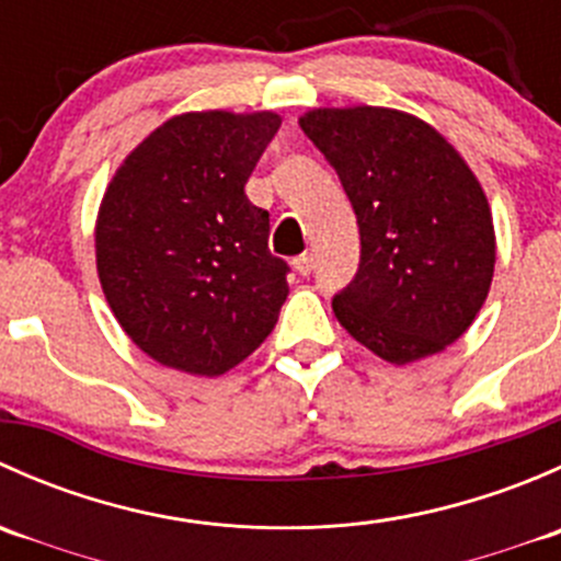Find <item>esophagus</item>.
<instances>
[{"instance_id": "obj_1", "label": "esophagus", "mask_w": 561, "mask_h": 561, "mask_svg": "<svg viewBox=\"0 0 561 561\" xmlns=\"http://www.w3.org/2000/svg\"><path fill=\"white\" fill-rule=\"evenodd\" d=\"M293 268H296L298 274H301V276H309V274H312V268H314L312 254H298V257L293 260Z\"/></svg>"}]
</instances>
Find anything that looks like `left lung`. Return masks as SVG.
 Segmentation results:
<instances>
[{
    "label": "left lung",
    "instance_id": "8db88e82",
    "mask_svg": "<svg viewBox=\"0 0 561 561\" xmlns=\"http://www.w3.org/2000/svg\"><path fill=\"white\" fill-rule=\"evenodd\" d=\"M353 203L360 265L333 298L344 331L396 366L454 344L496 263L489 197L454 146L396 107H312L298 118Z\"/></svg>",
    "mask_w": 561,
    "mask_h": 561
}]
</instances>
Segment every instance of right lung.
Segmentation results:
<instances>
[{"mask_svg": "<svg viewBox=\"0 0 561 561\" xmlns=\"http://www.w3.org/2000/svg\"><path fill=\"white\" fill-rule=\"evenodd\" d=\"M279 124L274 111L179 113L107 184L100 285L124 333L168 369L225 375L279 320L287 263L268 252V211L244 192Z\"/></svg>", "mask_w": 561, "mask_h": 561, "instance_id": "1", "label": "right lung"}]
</instances>
